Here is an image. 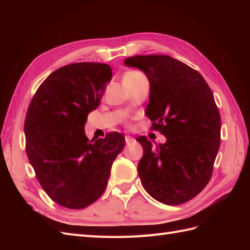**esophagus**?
I'll use <instances>...</instances> for the list:
<instances>
[{
    "label": "esophagus",
    "instance_id": "obj_1",
    "mask_svg": "<svg viewBox=\"0 0 250 250\" xmlns=\"http://www.w3.org/2000/svg\"><path fill=\"white\" fill-rule=\"evenodd\" d=\"M125 141H126V144H127L128 146L131 145V144H133V143L135 142V140H134L133 138L129 137V135H126V137H125Z\"/></svg>",
    "mask_w": 250,
    "mask_h": 250
}]
</instances>
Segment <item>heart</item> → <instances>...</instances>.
<instances>
[{
    "mask_svg": "<svg viewBox=\"0 0 250 250\" xmlns=\"http://www.w3.org/2000/svg\"><path fill=\"white\" fill-rule=\"evenodd\" d=\"M142 75L140 73H137V72H130L126 74L123 79H134V78H138V77H141Z\"/></svg>",
    "mask_w": 250,
    "mask_h": 250,
    "instance_id": "heart-1",
    "label": "heart"
}]
</instances>
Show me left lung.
<instances>
[{"label":"left lung","mask_w":250,"mask_h":250,"mask_svg":"<svg viewBox=\"0 0 250 250\" xmlns=\"http://www.w3.org/2000/svg\"><path fill=\"white\" fill-rule=\"evenodd\" d=\"M150 83L146 116L167 141L152 146L139 137L144 153L138 172L155 200L178 206L197 196L211 177L220 147L221 120L207 81L191 66L168 55H139L124 60Z\"/></svg>","instance_id":"1"}]
</instances>
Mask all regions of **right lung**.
<instances>
[{"instance_id":"1","label":"right lung","mask_w":250,"mask_h":250,"mask_svg":"<svg viewBox=\"0 0 250 250\" xmlns=\"http://www.w3.org/2000/svg\"><path fill=\"white\" fill-rule=\"evenodd\" d=\"M111 67L77 62L46 78L25 120L26 151L37 180L49 197L66 208L90 206L104 193L110 169L125 146L119 132L88 140L84 126L101 102Z\"/></svg>"}]
</instances>
